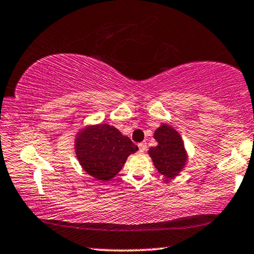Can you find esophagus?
Returning a JSON list of instances; mask_svg holds the SVG:
<instances>
[{"instance_id":"esophagus-1","label":"esophagus","mask_w":254,"mask_h":254,"mask_svg":"<svg viewBox=\"0 0 254 254\" xmlns=\"http://www.w3.org/2000/svg\"><path fill=\"white\" fill-rule=\"evenodd\" d=\"M138 147H139V149H140V151H146V149H147V143L143 141V142H140L139 145H138Z\"/></svg>"}]
</instances>
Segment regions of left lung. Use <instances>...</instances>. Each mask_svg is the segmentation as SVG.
Listing matches in <instances>:
<instances>
[{"instance_id": "obj_1", "label": "left lung", "mask_w": 254, "mask_h": 254, "mask_svg": "<svg viewBox=\"0 0 254 254\" xmlns=\"http://www.w3.org/2000/svg\"><path fill=\"white\" fill-rule=\"evenodd\" d=\"M154 139L157 145L148 150L153 164L161 175L173 179L180 175L188 161L184 140L179 132L164 123L155 130Z\"/></svg>"}]
</instances>
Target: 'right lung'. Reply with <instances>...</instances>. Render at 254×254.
Returning <instances> with one entry per match:
<instances>
[{
  "mask_svg": "<svg viewBox=\"0 0 254 254\" xmlns=\"http://www.w3.org/2000/svg\"><path fill=\"white\" fill-rule=\"evenodd\" d=\"M74 149L79 165L89 176L108 181L121 171L138 147L115 127L100 123L79 128Z\"/></svg>",
  "mask_w": 254,
  "mask_h": 254,
  "instance_id": "obj_1",
  "label": "right lung"
}]
</instances>
